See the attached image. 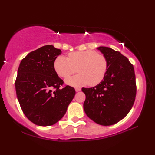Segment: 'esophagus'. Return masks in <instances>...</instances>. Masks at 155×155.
I'll return each mask as SVG.
<instances>
[{
	"label": "esophagus",
	"mask_w": 155,
	"mask_h": 155,
	"mask_svg": "<svg viewBox=\"0 0 155 155\" xmlns=\"http://www.w3.org/2000/svg\"><path fill=\"white\" fill-rule=\"evenodd\" d=\"M81 87H76V88H75V91H77H77H81Z\"/></svg>",
	"instance_id": "obj_1"
}]
</instances>
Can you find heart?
I'll list each match as a JSON object with an SVG mask.
<instances>
[{
    "label": "heart",
    "instance_id": "b5f03b06",
    "mask_svg": "<svg viewBox=\"0 0 155 155\" xmlns=\"http://www.w3.org/2000/svg\"><path fill=\"white\" fill-rule=\"evenodd\" d=\"M57 74L61 78H68L77 71L78 74L65 80V83L73 87H80L89 84L96 86L104 79L108 69L105 57L95 51H81L70 52L68 58L57 57L54 62Z\"/></svg>",
    "mask_w": 155,
    "mask_h": 155
}]
</instances>
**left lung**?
Returning a JSON list of instances; mask_svg holds the SVG:
<instances>
[{"label": "left lung", "mask_w": 155, "mask_h": 155, "mask_svg": "<svg viewBox=\"0 0 155 155\" xmlns=\"http://www.w3.org/2000/svg\"><path fill=\"white\" fill-rule=\"evenodd\" d=\"M108 61L104 79L95 87L82 88L85 94L83 109L97 124H116L127 115L135 100L136 83L133 65L127 57L109 47L97 48Z\"/></svg>", "instance_id": "obj_1"}]
</instances>
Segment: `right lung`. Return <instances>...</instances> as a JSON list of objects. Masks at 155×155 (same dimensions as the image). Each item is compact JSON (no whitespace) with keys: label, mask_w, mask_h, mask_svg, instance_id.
I'll use <instances>...</instances> for the list:
<instances>
[{"label":"right lung","mask_w":155,"mask_h":155,"mask_svg":"<svg viewBox=\"0 0 155 155\" xmlns=\"http://www.w3.org/2000/svg\"><path fill=\"white\" fill-rule=\"evenodd\" d=\"M61 54V50L52 45L44 46L28 53L18 68L17 98L26 117L36 125L55 124L74 97L73 87H60L64 82L54 70V62Z\"/></svg>","instance_id":"1"}]
</instances>
